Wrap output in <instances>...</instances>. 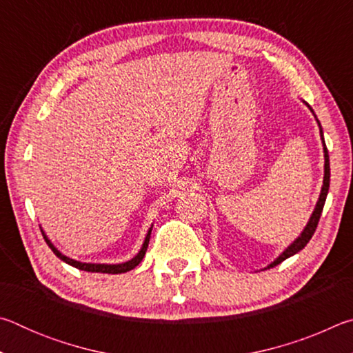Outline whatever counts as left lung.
Returning <instances> with one entry per match:
<instances>
[{"mask_svg": "<svg viewBox=\"0 0 353 353\" xmlns=\"http://www.w3.org/2000/svg\"><path fill=\"white\" fill-rule=\"evenodd\" d=\"M303 104H305L310 112L313 113L314 112L312 107H310L305 101H303ZM316 118V115H314ZM316 121H318V126H319V135H321V140H322V149H324V181H322V187H321V193H319V198H318V202H316L314 205V210L312 213V216H310L307 225L303 227V230L301 232V235H299L294 241H292L288 248L283 249V252L280 254L276 260L271 261L270 265H268L266 268H263V271L265 270H270V268H274L277 266L282 263L283 260L290 259V256L296 255L299 250H302L303 248L307 246V243L312 240V236L314 234L316 227H318V223H319V218H321V213H322V208H324V204H325V199H327V193H328V187H330V162H328V151H327V146H325V141H324V132H322V128H321V123L319 119L316 118Z\"/></svg>", "mask_w": 353, "mask_h": 353, "instance_id": "obj_1", "label": "left lung"}]
</instances>
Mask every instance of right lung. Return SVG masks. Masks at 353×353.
<instances>
[{"label":"right lung","instance_id":"add662e5","mask_svg":"<svg viewBox=\"0 0 353 353\" xmlns=\"http://www.w3.org/2000/svg\"><path fill=\"white\" fill-rule=\"evenodd\" d=\"M40 230H41V234H43V238H45L46 244L51 248V250H52V252H54V255L59 256V259H61L62 261L67 263V265L73 266V268H77V270H81V271H87V272L121 274V272H128V271H130V270H134L135 266L140 265V261L143 260V256H145V254H146V249H148V244H149V238H151L152 225L149 227L148 234H146V236H145V241H143L141 248H140V250H139V254H137L135 256H132V259L128 260V261H123V263H112V265H110V263H83V261H77V260H74V259H70V256L63 255V254L61 252V250H59V249L54 246V244L51 243V240L46 236L45 230L41 229V227H40Z\"/></svg>","mask_w":353,"mask_h":353}]
</instances>
